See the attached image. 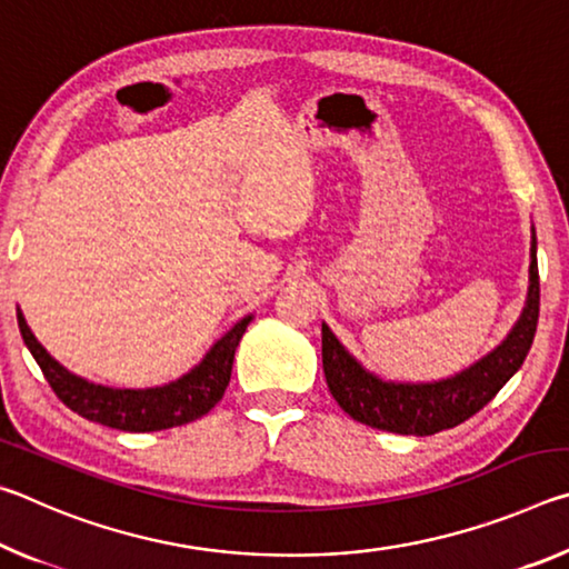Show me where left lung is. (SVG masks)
<instances>
[{"instance_id":"1","label":"left lung","mask_w":569,"mask_h":569,"mask_svg":"<svg viewBox=\"0 0 569 569\" xmlns=\"http://www.w3.org/2000/svg\"><path fill=\"white\" fill-rule=\"evenodd\" d=\"M539 319V273H537V238L532 228L529 248V288L522 313H519L507 339L489 351L485 359L471 363L457 377L431 383L383 381L366 371L343 349L329 326H321L323 373L336 403L353 421L366 427L393 431V435L429 437L457 427L475 417L497 397V391L515 377L527 359Z\"/></svg>"}]
</instances>
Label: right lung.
<instances>
[{"instance_id": "1", "label": "right lung", "mask_w": 569, "mask_h": 569, "mask_svg": "<svg viewBox=\"0 0 569 569\" xmlns=\"http://www.w3.org/2000/svg\"><path fill=\"white\" fill-rule=\"evenodd\" d=\"M250 319L253 316L240 319L223 339L213 343L206 359L192 366L188 373H182L178 381L152 389H112L67 371L60 361H54L44 351V346L34 339L30 326H27L22 311H17V323L27 349L40 363L44 379L50 381L52 391L64 407H70L84 419L120 431H160L182 427V423L196 421L213 409L223 399L230 371H233L236 349Z\"/></svg>"}]
</instances>
